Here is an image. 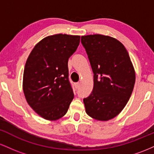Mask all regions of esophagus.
Listing matches in <instances>:
<instances>
[{"instance_id":"34e87169","label":"esophagus","mask_w":154,"mask_h":154,"mask_svg":"<svg viewBox=\"0 0 154 154\" xmlns=\"http://www.w3.org/2000/svg\"><path fill=\"white\" fill-rule=\"evenodd\" d=\"M79 85H80V83H79V82H76L75 83V87H76V88H78L79 87Z\"/></svg>"}]
</instances>
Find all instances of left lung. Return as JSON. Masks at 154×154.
Wrapping results in <instances>:
<instances>
[{
	"mask_svg": "<svg viewBox=\"0 0 154 154\" xmlns=\"http://www.w3.org/2000/svg\"><path fill=\"white\" fill-rule=\"evenodd\" d=\"M93 72V91L83 99L86 113L93 119L107 121L117 116L130 99L135 74L126 48L109 36L81 37Z\"/></svg>",
	"mask_w": 154,
	"mask_h": 154,
	"instance_id": "left-lung-1",
	"label": "left lung"
}]
</instances>
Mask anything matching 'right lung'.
<instances>
[{
    "label": "right lung",
    "mask_w": 154,
    "mask_h": 154,
    "mask_svg": "<svg viewBox=\"0 0 154 154\" xmlns=\"http://www.w3.org/2000/svg\"><path fill=\"white\" fill-rule=\"evenodd\" d=\"M79 40L78 35L66 34L46 37L35 45L26 60L23 91L28 104L44 119L62 117L73 100L68 60Z\"/></svg>",
    "instance_id": "right-lung-1"
}]
</instances>
